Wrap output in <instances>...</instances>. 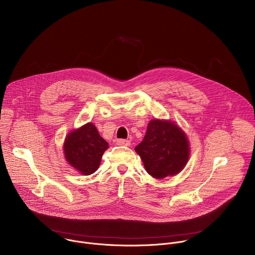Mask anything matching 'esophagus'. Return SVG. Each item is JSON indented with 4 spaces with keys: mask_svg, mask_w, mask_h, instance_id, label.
Segmentation results:
<instances>
[{
    "mask_svg": "<svg viewBox=\"0 0 255 255\" xmlns=\"http://www.w3.org/2000/svg\"><path fill=\"white\" fill-rule=\"evenodd\" d=\"M117 144L118 145H123V146H129V145L131 144V142L127 139H118L117 140Z\"/></svg>",
    "mask_w": 255,
    "mask_h": 255,
    "instance_id": "34e87169",
    "label": "esophagus"
}]
</instances>
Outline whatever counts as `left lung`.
Here are the masks:
<instances>
[{
    "mask_svg": "<svg viewBox=\"0 0 255 255\" xmlns=\"http://www.w3.org/2000/svg\"><path fill=\"white\" fill-rule=\"evenodd\" d=\"M189 140L176 124L154 119L148 123L146 133L135 147L146 171L161 179L175 175L186 166L190 156Z\"/></svg>",
    "mask_w": 255,
    "mask_h": 255,
    "instance_id": "left-lung-1",
    "label": "left lung"
}]
</instances>
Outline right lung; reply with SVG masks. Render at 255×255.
Listing matches in <instances>:
<instances>
[{
    "instance_id": "1",
    "label": "right lung",
    "mask_w": 255,
    "mask_h": 255,
    "mask_svg": "<svg viewBox=\"0 0 255 255\" xmlns=\"http://www.w3.org/2000/svg\"><path fill=\"white\" fill-rule=\"evenodd\" d=\"M109 147L96 126L88 123L67 134L63 151L66 161L84 175L94 173L101 163L104 152Z\"/></svg>"
}]
</instances>
